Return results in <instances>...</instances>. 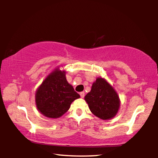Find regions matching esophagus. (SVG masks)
<instances>
[{"label": "esophagus", "instance_id": "1", "mask_svg": "<svg viewBox=\"0 0 158 158\" xmlns=\"http://www.w3.org/2000/svg\"><path fill=\"white\" fill-rule=\"evenodd\" d=\"M84 95H85V93L84 92H81L80 93V96H81V98H84Z\"/></svg>", "mask_w": 158, "mask_h": 158}]
</instances>
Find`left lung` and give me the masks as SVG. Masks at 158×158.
<instances>
[{
  "label": "left lung",
  "instance_id": "8db88e82",
  "mask_svg": "<svg viewBox=\"0 0 158 158\" xmlns=\"http://www.w3.org/2000/svg\"><path fill=\"white\" fill-rule=\"evenodd\" d=\"M84 100L92 113L102 120H109L117 114L120 99L116 90L105 79L98 77Z\"/></svg>",
  "mask_w": 158,
  "mask_h": 158
}]
</instances>
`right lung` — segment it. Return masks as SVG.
Returning a JSON list of instances; mask_svg holds the SVG:
<instances>
[{"label":"right lung","instance_id":"obj_1","mask_svg":"<svg viewBox=\"0 0 158 158\" xmlns=\"http://www.w3.org/2000/svg\"><path fill=\"white\" fill-rule=\"evenodd\" d=\"M79 98L67 81L65 72L56 68L37 89L35 104L37 110L44 116L58 118L68 111L74 100Z\"/></svg>","mask_w":158,"mask_h":158}]
</instances>
